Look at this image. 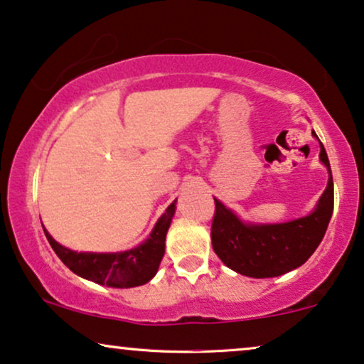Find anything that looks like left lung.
I'll return each mask as SVG.
<instances>
[{"instance_id": "1", "label": "left lung", "mask_w": 364, "mask_h": 364, "mask_svg": "<svg viewBox=\"0 0 364 364\" xmlns=\"http://www.w3.org/2000/svg\"><path fill=\"white\" fill-rule=\"evenodd\" d=\"M321 161L329 169L328 188L316 210L304 218L277 225H247L215 200L211 245L225 265L247 277H277L301 267L314 254L334 208L333 174L323 142Z\"/></svg>"}]
</instances>
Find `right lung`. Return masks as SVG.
<instances>
[{
	"mask_svg": "<svg viewBox=\"0 0 364 364\" xmlns=\"http://www.w3.org/2000/svg\"><path fill=\"white\" fill-rule=\"evenodd\" d=\"M174 215V203L164 211L154 225L148 240L139 247L117 254H90V252H73L62 247L43 228L45 237L73 274L80 275L92 282L109 287H136L149 282L158 272L161 259L164 255V240L171 218Z\"/></svg>",
	"mask_w": 364,
	"mask_h": 364,
	"instance_id": "1",
	"label": "right lung"
}]
</instances>
